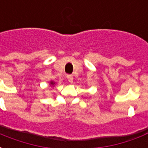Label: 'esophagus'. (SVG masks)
I'll list each match as a JSON object with an SVG mask.
<instances>
[{
  "label": "esophagus",
  "mask_w": 148,
  "mask_h": 148,
  "mask_svg": "<svg viewBox=\"0 0 148 148\" xmlns=\"http://www.w3.org/2000/svg\"><path fill=\"white\" fill-rule=\"evenodd\" d=\"M66 77H67L68 81L71 82V83H72L73 82V80H74V77H73V76L71 75V74H68L67 76H66Z\"/></svg>",
  "instance_id": "1"
}]
</instances>
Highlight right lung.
<instances>
[{"instance_id":"right-lung-1","label":"right lung","mask_w":148,"mask_h":148,"mask_svg":"<svg viewBox=\"0 0 148 148\" xmlns=\"http://www.w3.org/2000/svg\"><path fill=\"white\" fill-rule=\"evenodd\" d=\"M51 84L52 86H54V85H55V82H51Z\"/></svg>"}]
</instances>
